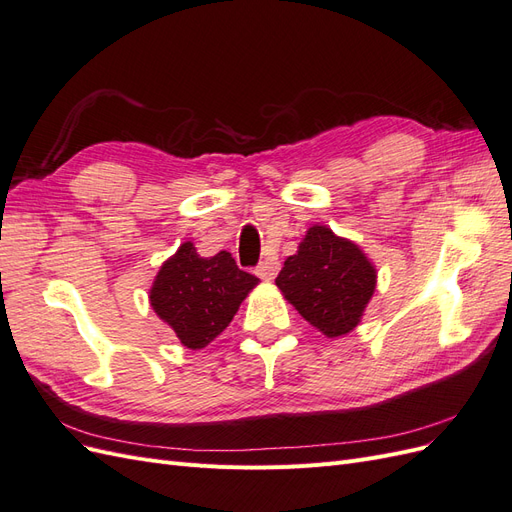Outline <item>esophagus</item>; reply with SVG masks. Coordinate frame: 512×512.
Returning <instances> with one entry per match:
<instances>
[{
	"label": "esophagus",
	"instance_id": "obj_1",
	"mask_svg": "<svg viewBox=\"0 0 512 512\" xmlns=\"http://www.w3.org/2000/svg\"><path fill=\"white\" fill-rule=\"evenodd\" d=\"M277 271H280V262H277V258H265L258 265V269H256V275L260 277V280H265V282H271L273 277L277 275Z\"/></svg>",
	"mask_w": 512,
	"mask_h": 512
}]
</instances>
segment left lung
<instances>
[{
	"label": "left lung",
	"instance_id": "obj_1",
	"mask_svg": "<svg viewBox=\"0 0 512 512\" xmlns=\"http://www.w3.org/2000/svg\"><path fill=\"white\" fill-rule=\"evenodd\" d=\"M376 282L378 271L361 247L320 224L307 228L275 280L284 299L331 339L356 329Z\"/></svg>",
	"mask_w": 512,
	"mask_h": 512
}]
</instances>
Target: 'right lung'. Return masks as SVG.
Returning a JSON list of instances; mask_svg holds the SVG:
<instances>
[{
  "label": "right lung",
  "mask_w": 512,
  "mask_h": 512,
  "mask_svg": "<svg viewBox=\"0 0 512 512\" xmlns=\"http://www.w3.org/2000/svg\"><path fill=\"white\" fill-rule=\"evenodd\" d=\"M258 282L237 267L230 252L203 258L192 241H185L162 262L149 303L185 348L200 350L228 327Z\"/></svg>",
  "instance_id": "add662e5"
}]
</instances>
